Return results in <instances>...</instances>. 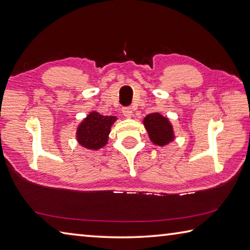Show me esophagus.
Returning <instances> with one entry per match:
<instances>
[{"mask_svg": "<svg viewBox=\"0 0 250 250\" xmlns=\"http://www.w3.org/2000/svg\"><path fill=\"white\" fill-rule=\"evenodd\" d=\"M122 112H123V115L127 117V119H130V117L133 116V109H131V107H124Z\"/></svg>", "mask_w": 250, "mask_h": 250, "instance_id": "obj_1", "label": "esophagus"}]
</instances>
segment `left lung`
I'll list each match as a JSON object with an SVG mask.
<instances>
[{"mask_svg":"<svg viewBox=\"0 0 250 250\" xmlns=\"http://www.w3.org/2000/svg\"><path fill=\"white\" fill-rule=\"evenodd\" d=\"M144 125L148 131L149 138L154 145L167 146L174 140L173 126L167 117H164L160 113H151L144 119Z\"/></svg>","mask_w":250,"mask_h":250,"instance_id":"left-lung-1","label":"left lung"}]
</instances>
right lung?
Instances as JSON below:
<instances>
[{
	"mask_svg": "<svg viewBox=\"0 0 250 250\" xmlns=\"http://www.w3.org/2000/svg\"><path fill=\"white\" fill-rule=\"evenodd\" d=\"M115 121L116 116H104L96 111L90 112L77 128L76 137L79 145L91 150L104 147Z\"/></svg>",
	"mask_w": 250,
	"mask_h": 250,
	"instance_id": "1",
	"label": "right lung"
}]
</instances>
